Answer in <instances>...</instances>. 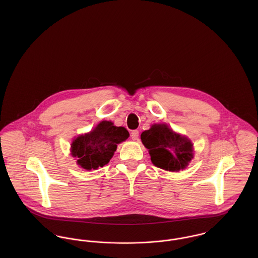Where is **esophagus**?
Listing matches in <instances>:
<instances>
[{
	"instance_id": "esophagus-1",
	"label": "esophagus",
	"mask_w": 258,
	"mask_h": 258,
	"mask_svg": "<svg viewBox=\"0 0 258 258\" xmlns=\"http://www.w3.org/2000/svg\"><path fill=\"white\" fill-rule=\"evenodd\" d=\"M138 137H139V131H138V130H133V131L131 132V138H132V140L136 141V140H138Z\"/></svg>"
}]
</instances>
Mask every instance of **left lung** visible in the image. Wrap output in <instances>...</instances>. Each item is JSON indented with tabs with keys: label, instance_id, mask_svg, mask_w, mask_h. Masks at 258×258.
<instances>
[{
	"label": "left lung",
	"instance_id": "obj_1",
	"mask_svg": "<svg viewBox=\"0 0 258 258\" xmlns=\"http://www.w3.org/2000/svg\"><path fill=\"white\" fill-rule=\"evenodd\" d=\"M141 140L149 149L152 163L169 172L184 170L194 158L192 143L185 136L169 128L167 124H154L142 132Z\"/></svg>",
	"mask_w": 258,
	"mask_h": 258
}]
</instances>
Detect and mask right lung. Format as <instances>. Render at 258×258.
Listing matches in <instances>:
<instances>
[{
    "label": "right lung",
    "mask_w": 258,
    "mask_h": 258,
    "mask_svg": "<svg viewBox=\"0 0 258 258\" xmlns=\"http://www.w3.org/2000/svg\"><path fill=\"white\" fill-rule=\"evenodd\" d=\"M129 132L117 127L111 121H101L92 131L79 135L72 143V155L85 170H96L109 163L117 144L125 141Z\"/></svg>",
    "instance_id": "1"
}]
</instances>
